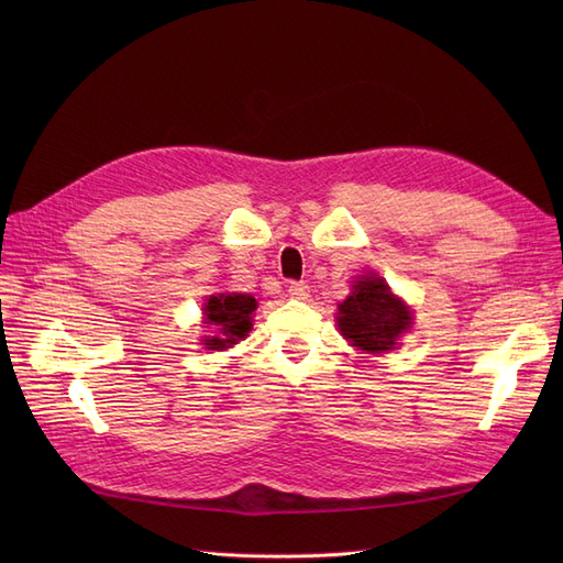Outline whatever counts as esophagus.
Here are the masks:
<instances>
[{
    "mask_svg": "<svg viewBox=\"0 0 563 563\" xmlns=\"http://www.w3.org/2000/svg\"><path fill=\"white\" fill-rule=\"evenodd\" d=\"M286 291H288V296H291V298L305 300V298H308V294H310V286L305 284V282H288Z\"/></svg>",
    "mask_w": 563,
    "mask_h": 563,
    "instance_id": "34e87169",
    "label": "esophagus"
}]
</instances>
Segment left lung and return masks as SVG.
Instances as JSON below:
<instances>
[{
    "label": "left lung",
    "instance_id": "8db88e82",
    "mask_svg": "<svg viewBox=\"0 0 563 563\" xmlns=\"http://www.w3.org/2000/svg\"><path fill=\"white\" fill-rule=\"evenodd\" d=\"M338 327L354 347L385 352L411 327V312L380 277L366 275L354 284L352 296L338 305Z\"/></svg>",
    "mask_w": 563,
    "mask_h": 563
}]
</instances>
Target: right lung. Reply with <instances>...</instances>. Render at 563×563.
Wrapping results in <instances>:
<instances>
[{"mask_svg": "<svg viewBox=\"0 0 563 563\" xmlns=\"http://www.w3.org/2000/svg\"><path fill=\"white\" fill-rule=\"evenodd\" d=\"M255 298L246 294H220L207 302V323L218 327L220 335L203 340L209 350H223L234 345L251 331V314L255 310Z\"/></svg>", "mask_w": 563, "mask_h": 563, "instance_id": "right-lung-1", "label": "right lung"}]
</instances>
